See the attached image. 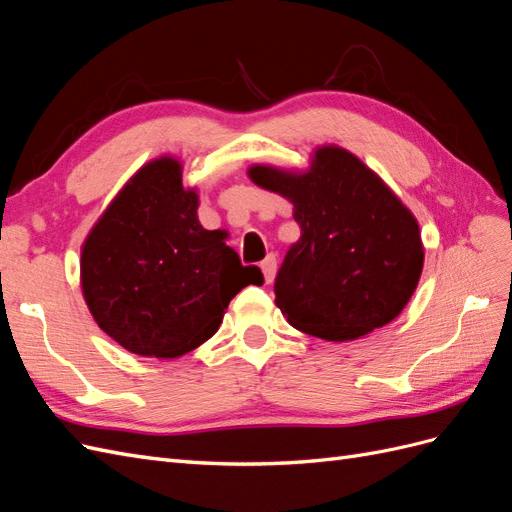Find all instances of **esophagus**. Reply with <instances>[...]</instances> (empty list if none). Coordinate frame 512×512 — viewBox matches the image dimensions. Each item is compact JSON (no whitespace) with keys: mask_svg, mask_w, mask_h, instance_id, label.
I'll use <instances>...</instances> for the list:
<instances>
[{"mask_svg":"<svg viewBox=\"0 0 512 512\" xmlns=\"http://www.w3.org/2000/svg\"><path fill=\"white\" fill-rule=\"evenodd\" d=\"M260 269H262V273H265L267 284H271L273 277H275V271H277V258H275V254H269L265 260H262L260 262Z\"/></svg>","mask_w":512,"mask_h":512,"instance_id":"34e87169","label":"esophagus"}]
</instances>
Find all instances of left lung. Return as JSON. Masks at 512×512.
Masks as SVG:
<instances>
[{"mask_svg":"<svg viewBox=\"0 0 512 512\" xmlns=\"http://www.w3.org/2000/svg\"><path fill=\"white\" fill-rule=\"evenodd\" d=\"M250 177L288 198L301 228L273 286L294 329L346 342L399 316L423 271V243L380 177L339 147L318 149L305 175L254 166Z\"/></svg>","mask_w":512,"mask_h":512,"instance_id":"obj_1","label":"left lung"}]
</instances>
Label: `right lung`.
Wrapping results in <instances>:
<instances>
[{"label": "right lung", "instance_id": "right-lung-1", "mask_svg": "<svg viewBox=\"0 0 512 512\" xmlns=\"http://www.w3.org/2000/svg\"><path fill=\"white\" fill-rule=\"evenodd\" d=\"M196 209L181 164L160 158L138 170L83 245L89 312L134 354L175 359L198 348L239 290L265 282L258 267L241 265L222 230L200 226Z\"/></svg>", "mask_w": 512, "mask_h": 512}]
</instances>
